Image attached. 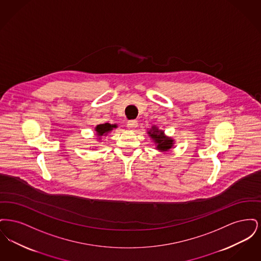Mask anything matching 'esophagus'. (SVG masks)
<instances>
[{"instance_id":"34e87169","label":"esophagus","mask_w":261,"mask_h":261,"mask_svg":"<svg viewBox=\"0 0 261 261\" xmlns=\"http://www.w3.org/2000/svg\"><path fill=\"white\" fill-rule=\"evenodd\" d=\"M137 126H138V122H137L136 120H129V121L127 122V127H128V129H130V130L135 129Z\"/></svg>"}]
</instances>
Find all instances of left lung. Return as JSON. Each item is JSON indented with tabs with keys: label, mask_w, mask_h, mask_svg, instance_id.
<instances>
[{
	"label": "left lung",
	"mask_w": 261,
	"mask_h": 261,
	"mask_svg": "<svg viewBox=\"0 0 261 261\" xmlns=\"http://www.w3.org/2000/svg\"><path fill=\"white\" fill-rule=\"evenodd\" d=\"M148 134L156 144V149L159 150L167 151L173 147L174 140H172L170 137L165 136L164 132L162 130H159L158 127L152 126L149 129V131H148Z\"/></svg>",
	"instance_id": "obj_1"
}]
</instances>
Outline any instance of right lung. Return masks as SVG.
Returning a JSON list of instances; mask_svg holds the SVG:
<instances>
[{
    "label": "right lung",
    "mask_w": 261,
    "mask_h": 261,
    "mask_svg": "<svg viewBox=\"0 0 261 261\" xmlns=\"http://www.w3.org/2000/svg\"><path fill=\"white\" fill-rule=\"evenodd\" d=\"M117 125L110 124V123H103V124H99L96 126L95 130L97 132L98 137L106 136L108 135L109 132H111L113 128H116Z\"/></svg>",
    "instance_id": "add662e5"
}]
</instances>
